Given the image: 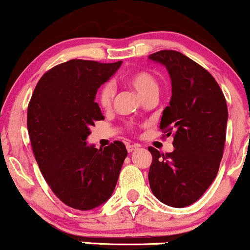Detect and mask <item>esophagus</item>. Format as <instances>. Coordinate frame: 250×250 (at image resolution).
Segmentation results:
<instances>
[{"instance_id":"esophagus-1","label":"esophagus","mask_w":250,"mask_h":250,"mask_svg":"<svg viewBox=\"0 0 250 250\" xmlns=\"http://www.w3.org/2000/svg\"><path fill=\"white\" fill-rule=\"evenodd\" d=\"M140 148V146L138 144H127V151L128 152H133L135 150H137Z\"/></svg>"}]
</instances>
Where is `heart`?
Masks as SVG:
<instances>
[{
  "label": "heart",
  "mask_w": 250,
  "mask_h": 250,
  "mask_svg": "<svg viewBox=\"0 0 250 250\" xmlns=\"http://www.w3.org/2000/svg\"><path fill=\"white\" fill-rule=\"evenodd\" d=\"M129 86H131L141 98L144 99L151 94H158L159 83L157 78L150 71L140 70L133 72L125 79ZM115 89L112 83H104L98 92V104L102 109L108 110L113 106Z\"/></svg>",
  "instance_id": "b5f03b06"
}]
</instances>
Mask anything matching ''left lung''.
<instances>
[{
  "mask_svg": "<svg viewBox=\"0 0 250 250\" xmlns=\"http://www.w3.org/2000/svg\"><path fill=\"white\" fill-rule=\"evenodd\" d=\"M149 58L169 71L172 96L159 128L163 137L172 135L174 146L167 154L148 148L150 188L162 203L185 207L199 199L218 174L226 141V99L212 74L178 51L162 50Z\"/></svg>",
  "mask_w": 250,
  "mask_h": 250,
  "instance_id": "left-lung-1",
  "label": "left lung"
}]
</instances>
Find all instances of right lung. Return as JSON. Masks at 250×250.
Listing matches in <instances>:
<instances>
[{
    "instance_id": "add662e5",
    "label": "right lung",
    "mask_w": 250,
    "mask_h": 250,
    "mask_svg": "<svg viewBox=\"0 0 250 250\" xmlns=\"http://www.w3.org/2000/svg\"><path fill=\"white\" fill-rule=\"evenodd\" d=\"M121 64L68 60L47 71L30 99L28 131L41 172L56 197L79 211L109 199L127 157L121 141L104 149L86 144L89 128L104 119L98 88Z\"/></svg>"
}]
</instances>
